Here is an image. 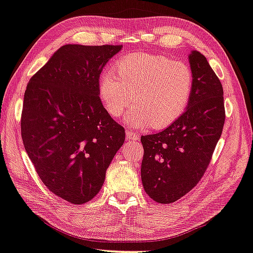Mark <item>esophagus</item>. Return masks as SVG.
<instances>
[{"mask_svg":"<svg viewBox=\"0 0 253 253\" xmlns=\"http://www.w3.org/2000/svg\"><path fill=\"white\" fill-rule=\"evenodd\" d=\"M126 139L133 140V141H135V140L139 139V134L134 131H126Z\"/></svg>","mask_w":253,"mask_h":253,"instance_id":"34e87169","label":"esophagus"}]
</instances>
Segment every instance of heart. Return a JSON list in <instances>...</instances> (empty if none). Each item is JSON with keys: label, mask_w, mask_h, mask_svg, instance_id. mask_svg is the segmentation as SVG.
Listing matches in <instances>:
<instances>
[{"label": "heart", "mask_w": 253, "mask_h": 253, "mask_svg": "<svg viewBox=\"0 0 253 253\" xmlns=\"http://www.w3.org/2000/svg\"><path fill=\"white\" fill-rule=\"evenodd\" d=\"M98 78V95L105 110L115 119L133 108L124 123L143 129H164L184 113L192 97L194 77L184 62L156 54H130Z\"/></svg>", "instance_id": "b5f03b06"}]
</instances>
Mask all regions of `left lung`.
<instances>
[{
    "label": "left lung",
    "mask_w": 253,
    "mask_h": 253,
    "mask_svg": "<svg viewBox=\"0 0 253 253\" xmlns=\"http://www.w3.org/2000/svg\"><path fill=\"white\" fill-rule=\"evenodd\" d=\"M194 87L184 113L158 133L142 135L141 180L147 194L172 204L196 186L207 169L225 122L218 77L198 50L188 56Z\"/></svg>",
    "instance_id": "8db88e82"
}]
</instances>
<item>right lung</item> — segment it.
I'll return each mask as SVG.
<instances>
[{
	"mask_svg": "<svg viewBox=\"0 0 253 253\" xmlns=\"http://www.w3.org/2000/svg\"><path fill=\"white\" fill-rule=\"evenodd\" d=\"M122 46L63 45L29 80L21 137L49 191L71 204L91 200L126 139L105 110L98 78Z\"/></svg>",
	"mask_w": 253,
	"mask_h": 253,
	"instance_id": "right-lung-1",
	"label": "right lung"
}]
</instances>
